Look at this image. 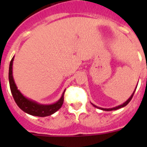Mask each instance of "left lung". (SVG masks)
Wrapping results in <instances>:
<instances>
[{
	"label": "left lung",
	"instance_id": "8db88e82",
	"mask_svg": "<svg viewBox=\"0 0 147 147\" xmlns=\"http://www.w3.org/2000/svg\"><path fill=\"white\" fill-rule=\"evenodd\" d=\"M135 91H136V90H135ZM135 91L133 92V93H132V96H131L129 97V99H128V100H127V102H124V103L123 104V105H119V106H117V107H113V108H110V109H105V108H101V107H97V106H96V105H93V104H92V105H93V106H94L95 107H97V108H99V109H101V110H106V111H111V110H118V109H120V108H121V107H125L126 105H128V103H129V102H130V101H131V99H132V96H133V95H134V93H135Z\"/></svg>",
	"mask_w": 147,
	"mask_h": 147
}]
</instances>
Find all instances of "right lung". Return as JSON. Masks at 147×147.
Wrapping results in <instances>:
<instances>
[{"instance_id": "1", "label": "right lung", "mask_w": 147, "mask_h": 147, "mask_svg": "<svg viewBox=\"0 0 147 147\" xmlns=\"http://www.w3.org/2000/svg\"><path fill=\"white\" fill-rule=\"evenodd\" d=\"M14 60V57H12L9 64V86L11 89V94L13 98L15 99V102L18 106L23 110L24 112L32 115L44 117L48 116L51 114L54 113L56 111H57L62 107L63 102H64V93L62 94V97L55 104L50 105H39L34 102H32L31 100L25 98L23 95L20 93L17 88L12 76V62Z\"/></svg>"}]
</instances>
